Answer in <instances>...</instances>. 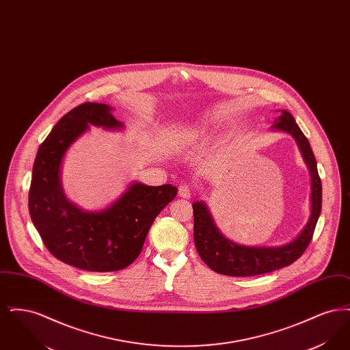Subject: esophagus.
Listing matches in <instances>:
<instances>
[{
	"instance_id": "obj_1",
	"label": "esophagus",
	"mask_w": 350,
	"mask_h": 350,
	"mask_svg": "<svg viewBox=\"0 0 350 350\" xmlns=\"http://www.w3.org/2000/svg\"><path fill=\"white\" fill-rule=\"evenodd\" d=\"M178 196L185 200H189L191 197V189L189 185H181L178 187Z\"/></svg>"
}]
</instances>
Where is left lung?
<instances>
[{"label":"left lung","mask_w":350,"mask_h":350,"mask_svg":"<svg viewBox=\"0 0 350 350\" xmlns=\"http://www.w3.org/2000/svg\"><path fill=\"white\" fill-rule=\"evenodd\" d=\"M270 130L291 135L299 147L311 176V214L303 230L291 241L278 247H250L227 239L219 231L207 204L203 200L194 202L196 248L203 262L219 274L250 277L288 267L303 254L315 231L321 213V181L311 146L287 110H281V116L273 122Z\"/></svg>","instance_id":"left-lung-1"}]
</instances>
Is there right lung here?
Returning <instances> with one entry per match:
<instances>
[{
	"label": "right lung",
	"instance_id": "right-lung-1",
	"mask_svg": "<svg viewBox=\"0 0 350 350\" xmlns=\"http://www.w3.org/2000/svg\"><path fill=\"white\" fill-rule=\"evenodd\" d=\"M114 107L85 102L62 118L40 144L33 161L29 210L51 254L86 271H116L140 254L152 223L177 196L173 185L131 183L117 200L86 211L68 200L62 169L68 150L92 126L122 131Z\"/></svg>",
	"mask_w": 350,
	"mask_h": 350
}]
</instances>
